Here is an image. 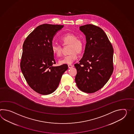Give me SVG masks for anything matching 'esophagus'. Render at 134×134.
<instances>
[{
	"mask_svg": "<svg viewBox=\"0 0 134 134\" xmlns=\"http://www.w3.org/2000/svg\"><path fill=\"white\" fill-rule=\"evenodd\" d=\"M68 66V68L69 69L71 68L72 67H74V66L72 65H71V64H69Z\"/></svg>",
	"mask_w": 134,
	"mask_h": 134,
	"instance_id": "esophagus-1",
	"label": "esophagus"
}]
</instances>
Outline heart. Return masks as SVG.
I'll return each instance as SVG.
<instances>
[{
  "label": "heart",
  "instance_id": "1",
  "mask_svg": "<svg viewBox=\"0 0 134 134\" xmlns=\"http://www.w3.org/2000/svg\"><path fill=\"white\" fill-rule=\"evenodd\" d=\"M60 41L63 46L69 45V54L59 61L60 64H70L77 59V53H81L83 51L84 42L82 39L78 38L76 35L72 33H67L62 36ZM62 48L61 46L53 44L51 46V51L54 56L60 57L62 55Z\"/></svg>",
  "mask_w": 134,
  "mask_h": 134
}]
</instances>
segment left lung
<instances>
[{"label":"left lung","instance_id":"8db88e82","mask_svg":"<svg viewBox=\"0 0 134 134\" xmlns=\"http://www.w3.org/2000/svg\"><path fill=\"white\" fill-rule=\"evenodd\" d=\"M79 28L86 36V43L80 63L74 64L77 70L75 81L81 91L92 93L101 89L113 72V49L100 27L86 24Z\"/></svg>","mask_w":134,"mask_h":134}]
</instances>
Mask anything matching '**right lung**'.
<instances>
[{"label": "right lung", "mask_w": 134, "mask_h": 134, "mask_svg": "<svg viewBox=\"0 0 134 134\" xmlns=\"http://www.w3.org/2000/svg\"><path fill=\"white\" fill-rule=\"evenodd\" d=\"M64 25L43 24L28 36L23 46L21 71L31 88L42 95L54 92L67 64L53 66L56 63L51 51L54 36Z\"/></svg>", "instance_id": "add662e5"}]
</instances>
